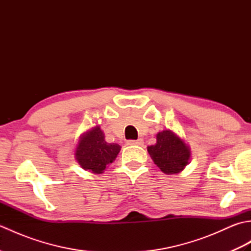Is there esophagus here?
Instances as JSON below:
<instances>
[{
    "label": "esophagus",
    "instance_id": "34e87169",
    "mask_svg": "<svg viewBox=\"0 0 251 251\" xmlns=\"http://www.w3.org/2000/svg\"><path fill=\"white\" fill-rule=\"evenodd\" d=\"M127 145H128V146H142L143 145V140L142 139L128 140V141H127Z\"/></svg>",
    "mask_w": 251,
    "mask_h": 251
}]
</instances>
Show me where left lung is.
<instances>
[{
  "label": "left lung",
  "instance_id": "obj_1",
  "mask_svg": "<svg viewBox=\"0 0 251 251\" xmlns=\"http://www.w3.org/2000/svg\"><path fill=\"white\" fill-rule=\"evenodd\" d=\"M156 145L148 148V152L165 174L181 172L189 163L191 152L185 143L170 130H163L156 136Z\"/></svg>",
  "mask_w": 251,
  "mask_h": 251
}]
</instances>
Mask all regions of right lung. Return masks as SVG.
Listing matches in <instances>:
<instances>
[{"mask_svg":"<svg viewBox=\"0 0 251 251\" xmlns=\"http://www.w3.org/2000/svg\"><path fill=\"white\" fill-rule=\"evenodd\" d=\"M121 147L116 143H106L100 127L88 131L78 143L75 156L82 168L94 174H101L106 165L116 158Z\"/></svg>","mask_w":251,"mask_h":251,"instance_id":"add662e5","label":"right lung"}]
</instances>
